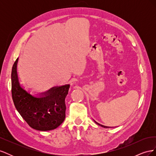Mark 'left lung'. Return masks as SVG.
<instances>
[{
    "instance_id": "8db88e82",
    "label": "left lung",
    "mask_w": 156,
    "mask_h": 156,
    "mask_svg": "<svg viewBox=\"0 0 156 156\" xmlns=\"http://www.w3.org/2000/svg\"><path fill=\"white\" fill-rule=\"evenodd\" d=\"M94 122H95V123L96 124H97L98 125H99V126H101V127H105V128H110L109 127H108V126H103V125H101V124H99V123H98L97 122H96L95 120H94Z\"/></svg>"
}]
</instances>
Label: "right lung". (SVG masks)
Masks as SVG:
<instances>
[{
  "instance_id": "obj_1",
  "label": "right lung",
  "mask_w": 156,
  "mask_h": 156,
  "mask_svg": "<svg viewBox=\"0 0 156 156\" xmlns=\"http://www.w3.org/2000/svg\"><path fill=\"white\" fill-rule=\"evenodd\" d=\"M18 58L12 70V95L17 111L32 128L38 131L56 129L66 117L65 99L69 84L55 87L33 96L23 88L17 72Z\"/></svg>"
}]
</instances>
